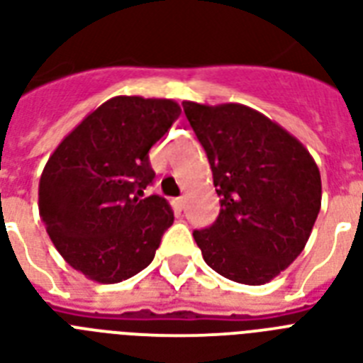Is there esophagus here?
I'll list each match as a JSON object with an SVG mask.
<instances>
[{"label": "esophagus", "mask_w": 363, "mask_h": 363, "mask_svg": "<svg viewBox=\"0 0 363 363\" xmlns=\"http://www.w3.org/2000/svg\"><path fill=\"white\" fill-rule=\"evenodd\" d=\"M173 208H175L177 212H181L182 208H184V197H175V199H173Z\"/></svg>", "instance_id": "obj_1"}]
</instances>
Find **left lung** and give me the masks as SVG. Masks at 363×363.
<instances>
[{"label": "left lung", "instance_id": "left-lung-1", "mask_svg": "<svg viewBox=\"0 0 363 363\" xmlns=\"http://www.w3.org/2000/svg\"><path fill=\"white\" fill-rule=\"evenodd\" d=\"M207 152L220 214L194 231L205 263L244 285H264L306 248L320 211L319 167L276 121L244 104L184 100Z\"/></svg>", "mask_w": 363, "mask_h": 363}]
</instances>
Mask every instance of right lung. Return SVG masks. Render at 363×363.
<instances>
[{
    "label": "right lung",
    "mask_w": 363,
    "mask_h": 363,
    "mask_svg": "<svg viewBox=\"0 0 363 363\" xmlns=\"http://www.w3.org/2000/svg\"><path fill=\"white\" fill-rule=\"evenodd\" d=\"M179 115L172 99L113 96L50 155L38 214L61 257L87 279L119 284L155 259L173 211L164 197H143L155 179L149 149Z\"/></svg>",
    "instance_id": "add662e5"
}]
</instances>
